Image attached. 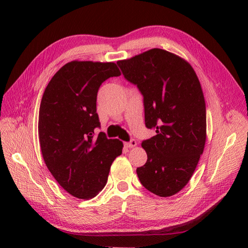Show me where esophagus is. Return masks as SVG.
<instances>
[{
  "instance_id": "esophagus-1",
  "label": "esophagus",
  "mask_w": 248,
  "mask_h": 248,
  "mask_svg": "<svg viewBox=\"0 0 248 248\" xmlns=\"http://www.w3.org/2000/svg\"><path fill=\"white\" fill-rule=\"evenodd\" d=\"M136 145H138V143H136L135 140H131L128 143H124V146L128 147V148H133Z\"/></svg>"
}]
</instances>
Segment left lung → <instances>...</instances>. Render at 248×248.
Here are the masks:
<instances>
[{
    "label": "left lung",
    "mask_w": 248,
    "mask_h": 248,
    "mask_svg": "<svg viewBox=\"0 0 248 248\" xmlns=\"http://www.w3.org/2000/svg\"><path fill=\"white\" fill-rule=\"evenodd\" d=\"M124 78L144 97L145 124L156 134L144 140L140 183L160 197L180 192L196 170L207 139L202 85L188 62L170 52L151 49L117 62Z\"/></svg>",
    "instance_id": "left-lung-1"
}]
</instances>
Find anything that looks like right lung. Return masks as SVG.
<instances>
[{
  "label": "right lung",
  "mask_w": 248,
  "mask_h": 248,
  "mask_svg": "<svg viewBox=\"0 0 248 248\" xmlns=\"http://www.w3.org/2000/svg\"><path fill=\"white\" fill-rule=\"evenodd\" d=\"M120 76L115 62H67L51 78L41 99L38 136L46 167L72 196L89 199L102 191L109 168L123 152L119 140L100 127L97 93L110 77Z\"/></svg>",
  "instance_id": "add662e5"
}]
</instances>
